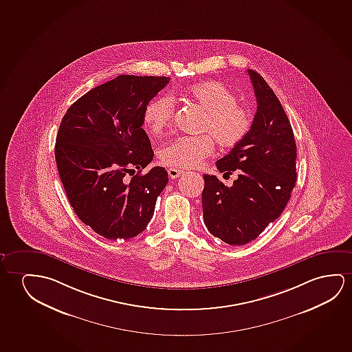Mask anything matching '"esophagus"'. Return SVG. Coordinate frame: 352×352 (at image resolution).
<instances>
[{
    "label": "esophagus",
    "instance_id": "obj_1",
    "mask_svg": "<svg viewBox=\"0 0 352 352\" xmlns=\"http://www.w3.org/2000/svg\"><path fill=\"white\" fill-rule=\"evenodd\" d=\"M183 174V170H180V169L177 168H169L168 169V175L170 179H177L180 177Z\"/></svg>",
    "mask_w": 352,
    "mask_h": 352
}]
</instances>
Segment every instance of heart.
Returning <instances> with one entry per match:
<instances>
[{"label": "heart", "instance_id": "b5f03b06", "mask_svg": "<svg viewBox=\"0 0 352 352\" xmlns=\"http://www.w3.org/2000/svg\"><path fill=\"white\" fill-rule=\"evenodd\" d=\"M186 97L206 112L201 131L210 133L221 148H234L250 133V111L237 102V96L224 83H197L186 91ZM173 116L172 98L160 97L145 109L144 123L150 132L157 135L170 126ZM210 136L202 134L172 139L160 148V161L169 167L195 168L214 151V143Z\"/></svg>", "mask_w": 352, "mask_h": 352}]
</instances>
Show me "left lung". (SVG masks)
I'll list each match as a JSON object with an SVG mask.
<instances>
[{"instance_id": "8db88e82", "label": "left lung", "mask_w": 352, "mask_h": 352, "mask_svg": "<svg viewBox=\"0 0 352 352\" xmlns=\"http://www.w3.org/2000/svg\"><path fill=\"white\" fill-rule=\"evenodd\" d=\"M256 98L250 133L217 161L221 173L237 170L232 186L204 174V224L225 243L243 245L275 221L291 199L296 182V145L278 98L254 70H248Z\"/></svg>"}]
</instances>
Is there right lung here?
I'll use <instances>...</instances> for the list:
<instances>
[{"mask_svg":"<svg viewBox=\"0 0 352 352\" xmlns=\"http://www.w3.org/2000/svg\"><path fill=\"white\" fill-rule=\"evenodd\" d=\"M167 83L169 77L120 75L77 99L61 120L56 139L61 183L82 223L107 240L143 232L168 183L163 167L140 174L153 157L144 112Z\"/></svg>","mask_w":352,"mask_h":352,"instance_id":"add662e5","label":"right lung"}]
</instances>
